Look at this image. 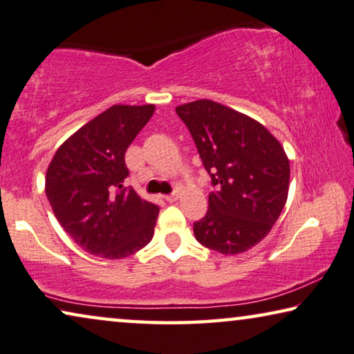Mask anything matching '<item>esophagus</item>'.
<instances>
[{
  "mask_svg": "<svg viewBox=\"0 0 354 354\" xmlns=\"http://www.w3.org/2000/svg\"><path fill=\"white\" fill-rule=\"evenodd\" d=\"M178 198H179V194H170V196H165V201H167V202H170V203L176 202Z\"/></svg>",
  "mask_w": 354,
  "mask_h": 354,
  "instance_id": "34e87169",
  "label": "esophagus"
}]
</instances>
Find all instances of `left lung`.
Masks as SVG:
<instances>
[{"label": "left lung", "instance_id": "left-lung-1", "mask_svg": "<svg viewBox=\"0 0 354 354\" xmlns=\"http://www.w3.org/2000/svg\"><path fill=\"white\" fill-rule=\"evenodd\" d=\"M176 113L215 186L205 218L194 223L196 239L223 255L250 250L287 202L290 163L282 144L255 118L210 99L183 104Z\"/></svg>", "mask_w": 354, "mask_h": 354}]
</instances>
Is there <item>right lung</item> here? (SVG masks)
I'll use <instances>...</instances> for the list:
<instances>
[{
	"mask_svg": "<svg viewBox=\"0 0 354 354\" xmlns=\"http://www.w3.org/2000/svg\"><path fill=\"white\" fill-rule=\"evenodd\" d=\"M153 111V104L109 107L67 138L49 163L44 191L54 215L91 255L122 260L152 241L158 207L123 183L127 149Z\"/></svg>",
	"mask_w": 354,
	"mask_h": 354,
	"instance_id": "right-lung-1",
	"label": "right lung"
}]
</instances>
